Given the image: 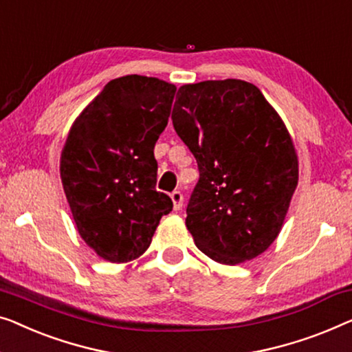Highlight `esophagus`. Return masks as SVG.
Returning a JSON list of instances; mask_svg holds the SVG:
<instances>
[{"instance_id": "esophagus-1", "label": "esophagus", "mask_w": 352, "mask_h": 352, "mask_svg": "<svg viewBox=\"0 0 352 352\" xmlns=\"http://www.w3.org/2000/svg\"><path fill=\"white\" fill-rule=\"evenodd\" d=\"M171 201H173V208H175V211L181 210L182 208V201H184V197H182V193L179 190H175L171 193Z\"/></svg>"}]
</instances>
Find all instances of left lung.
I'll list each match as a JSON object with an SVG mask.
<instances>
[{
  "label": "left lung",
  "mask_w": 352,
  "mask_h": 352,
  "mask_svg": "<svg viewBox=\"0 0 352 352\" xmlns=\"http://www.w3.org/2000/svg\"><path fill=\"white\" fill-rule=\"evenodd\" d=\"M171 119L200 171L186 219L197 248L223 265L261 256L281 232L298 184L283 119L239 79L182 85Z\"/></svg>",
  "instance_id": "8db88e82"
}]
</instances>
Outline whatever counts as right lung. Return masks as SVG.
<instances>
[{"mask_svg":"<svg viewBox=\"0 0 352 352\" xmlns=\"http://www.w3.org/2000/svg\"><path fill=\"white\" fill-rule=\"evenodd\" d=\"M176 85L130 74L113 79L71 125L60 159L66 200L80 238L101 258L125 263L146 252L162 216L154 147Z\"/></svg>","mask_w":352,"mask_h":352,"instance_id":"add662e5","label":"right lung"}]
</instances>
